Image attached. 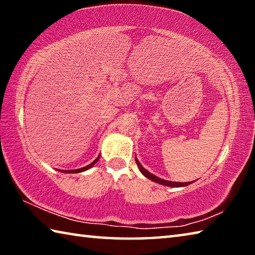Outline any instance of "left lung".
Wrapping results in <instances>:
<instances>
[{
	"mask_svg": "<svg viewBox=\"0 0 255 255\" xmlns=\"http://www.w3.org/2000/svg\"><path fill=\"white\" fill-rule=\"evenodd\" d=\"M135 159H136V163H137L138 169H139V171L141 172V173H143V174H144L147 179L154 181V182L159 183V184H163V185H167V187H174V188H178V187H185V185H189V184H191V183H192V182H172V181H166V180L159 179V178H157V176H155L154 174L149 173L148 171H146V170L144 169V167L140 165V163L138 162V159H137V158H135Z\"/></svg>",
	"mask_w": 255,
	"mask_h": 255,
	"instance_id": "8db88e82",
	"label": "left lung"
}]
</instances>
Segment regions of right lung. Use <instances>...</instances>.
Here are the masks:
<instances>
[{"label": "right lung", "instance_id": "obj_1", "mask_svg": "<svg viewBox=\"0 0 255 255\" xmlns=\"http://www.w3.org/2000/svg\"><path fill=\"white\" fill-rule=\"evenodd\" d=\"M99 158H100V156H98V158H96L94 159V161L91 163V164H89L88 166H84V167H82V169H76V170H68V171H63V172H65V173H79V172H83V171H86L88 169H90V167L91 166H93L94 164H96L98 161H99Z\"/></svg>", "mask_w": 255, "mask_h": 255}]
</instances>
